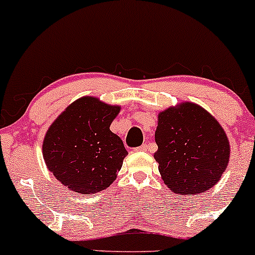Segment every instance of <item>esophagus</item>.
<instances>
[{"instance_id":"34e87169","label":"esophagus","mask_w":255,"mask_h":255,"mask_svg":"<svg viewBox=\"0 0 255 255\" xmlns=\"http://www.w3.org/2000/svg\"><path fill=\"white\" fill-rule=\"evenodd\" d=\"M148 149V145L147 144H142L141 147H138V148H136V151H145Z\"/></svg>"}]
</instances>
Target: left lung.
Instances as JSON below:
<instances>
[{"mask_svg": "<svg viewBox=\"0 0 255 255\" xmlns=\"http://www.w3.org/2000/svg\"><path fill=\"white\" fill-rule=\"evenodd\" d=\"M155 142L154 158L162 181L181 195L211 189L229 164L227 133L214 117L193 102L159 113Z\"/></svg>", "mask_w": 255, "mask_h": 255, "instance_id": "left-lung-1", "label": "left lung"}]
</instances>
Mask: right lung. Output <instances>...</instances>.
<instances>
[{
	"instance_id": "right-lung-1",
	"label": "right lung",
	"mask_w": 255,
	"mask_h": 255,
	"mask_svg": "<svg viewBox=\"0 0 255 255\" xmlns=\"http://www.w3.org/2000/svg\"><path fill=\"white\" fill-rule=\"evenodd\" d=\"M119 111V106L84 96L48 128L43 159L65 187L79 194H95L116 181L128 154L120 137L110 130Z\"/></svg>"
}]
</instances>
